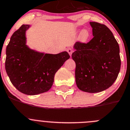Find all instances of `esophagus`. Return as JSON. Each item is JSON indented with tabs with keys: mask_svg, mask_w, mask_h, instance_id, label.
Instances as JSON below:
<instances>
[{
	"mask_svg": "<svg viewBox=\"0 0 130 130\" xmlns=\"http://www.w3.org/2000/svg\"><path fill=\"white\" fill-rule=\"evenodd\" d=\"M67 53H69V55L71 56L72 55V53H73V49H72V48H71V47H69V48H67Z\"/></svg>",
	"mask_w": 130,
	"mask_h": 130,
	"instance_id": "obj_1",
	"label": "esophagus"
}]
</instances>
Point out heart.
Returning <instances> with one entry per match:
<instances>
[{"mask_svg": "<svg viewBox=\"0 0 130 130\" xmlns=\"http://www.w3.org/2000/svg\"><path fill=\"white\" fill-rule=\"evenodd\" d=\"M90 38V32L87 30H83L82 31L79 36L80 41L82 42H87Z\"/></svg>", "mask_w": 130, "mask_h": 130, "instance_id": "1", "label": "heart"}]
</instances>
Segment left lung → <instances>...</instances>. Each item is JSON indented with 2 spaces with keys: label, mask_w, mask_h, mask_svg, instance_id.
<instances>
[{
  "label": "left lung",
  "mask_w": 130,
  "mask_h": 130,
  "mask_svg": "<svg viewBox=\"0 0 130 130\" xmlns=\"http://www.w3.org/2000/svg\"><path fill=\"white\" fill-rule=\"evenodd\" d=\"M93 38L87 43L77 42L72 58L76 63L75 77L81 90L97 93L111 87L121 69L119 46L104 24L90 22Z\"/></svg>",
  "instance_id": "8db88e82"
}]
</instances>
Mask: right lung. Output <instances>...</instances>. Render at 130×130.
<instances>
[{
  "instance_id": "right-lung-1",
  "label": "right lung",
  "mask_w": 130,
  "mask_h": 130,
  "mask_svg": "<svg viewBox=\"0 0 130 130\" xmlns=\"http://www.w3.org/2000/svg\"><path fill=\"white\" fill-rule=\"evenodd\" d=\"M29 27V25H22L11 36L6 47L5 68L11 82L18 90L34 95L51 88L56 72L70 56L66 51L45 54L29 48L25 32Z\"/></svg>"
}]
</instances>
